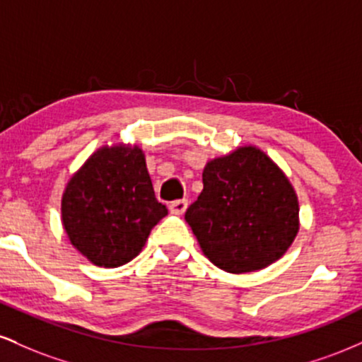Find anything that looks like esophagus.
I'll return each instance as SVG.
<instances>
[{
    "label": "esophagus",
    "mask_w": 362,
    "mask_h": 362,
    "mask_svg": "<svg viewBox=\"0 0 362 362\" xmlns=\"http://www.w3.org/2000/svg\"><path fill=\"white\" fill-rule=\"evenodd\" d=\"M187 206H189V201H187V199H177V201L170 202V211H172L173 214H184Z\"/></svg>",
    "instance_id": "1"
}]
</instances>
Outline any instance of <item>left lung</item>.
<instances>
[{
	"instance_id": "obj_1",
	"label": "left lung",
	"mask_w": 362,
	"mask_h": 362,
	"mask_svg": "<svg viewBox=\"0 0 362 362\" xmlns=\"http://www.w3.org/2000/svg\"><path fill=\"white\" fill-rule=\"evenodd\" d=\"M202 184L185 221L216 267L253 272L284 255L300 230V206L289 180L264 151L245 146L211 160Z\"/></svg>"
}]
</instances>
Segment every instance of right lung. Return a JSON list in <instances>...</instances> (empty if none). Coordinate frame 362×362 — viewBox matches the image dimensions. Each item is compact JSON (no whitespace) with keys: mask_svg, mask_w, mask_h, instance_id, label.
<instances>
[{"mask_svg":"<svg viewBox=\"0 0 362 362\" xmlns=\"http://www.w3.org/2000/svg\"><path fill=\"white\" fill-rule=\"evenodd\" d=\"M61 213L66 233L86 259L119 267L138 255L168 209L158 202L138 146H103L68 182Z\"/></svg>","mask_w":362,"mask_h":362,"instance_id":"right-lung-1","label":"right lung"}]
</instances>
